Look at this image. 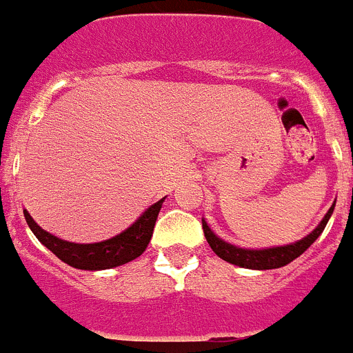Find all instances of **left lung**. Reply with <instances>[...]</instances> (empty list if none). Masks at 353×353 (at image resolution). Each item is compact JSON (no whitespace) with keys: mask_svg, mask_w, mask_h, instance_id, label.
<instances>
[{"mask_svg":"<svg viewBox=\"0 0 353 353\" xmlns=\"http://www.w3.org/2000/svg\"><path fill=\"white\" fill-rule=\"evenodd\" d=\"M334 205L329 208V212L325 214V217L322 219V223L314 228L313 232L307 236L301 239L299 242H293L288 245H279V248H269V249H242L236 248L233 244H228L223 239L215 235L208 228L207 221L203 219V232L205 239L210 244L212 251L217 254L219 258H223L224 261L233 265H239V267H244V269H254V270H269V269H279V267H285L290 261H293L295 258H299L305 249L313 244L318 236L322 235V232L325 230L327 221L330 219V215L334 212Z\"/></svg>","mask_w":353,"mask_h":353,"instance_id":"left-lung-1","label":"left lung"}]
</instances>
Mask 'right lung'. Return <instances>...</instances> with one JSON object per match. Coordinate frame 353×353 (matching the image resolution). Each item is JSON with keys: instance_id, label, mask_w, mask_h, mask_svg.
<instances>
[{"instance_id": "add662e5", "label": "right lung", "mask_w": 353, "mask_h": 353, "mask_svg": "<svg viewBox=\"0 0 353 353\" xmlns=\"http://www.w3.org/2000/svg\"><path fill=\"white\" fill-rule=\"evenodd\" d=\"M164 199L166 198L159 199L157 203L145 210V214L132 226L127 228L125 232H121L120 235L113 236V239L104 240V242H95V244H74V242L58 239V236L42 230L26 210H24V219H26L33 235L61 261H65L74 269L104 270L120 267V265L129 263V261L141 256L145 249L148 248V242L152 239V233H154L155 221H157Z\"/></svg>"}]
</instances>
